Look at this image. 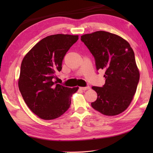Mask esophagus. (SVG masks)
<instances>
[{
  "mask_svg": "<svg viewBox=\"0 0 153 153\" xmlns=\"http://www.w3.org/2000/svg\"><path fill=\"white\" fill-rule=\"evenodd\" d=\"M79 89H81L82 90H86L90 89V86H86V87H79Z\"/></svg>",
  "mask_w": 153,
  "mask_h": 153,
  "instance_id": "34e87169",
  "label": "esophagus"
}]
</instances>
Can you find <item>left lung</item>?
<instances>
[{
	"label": "left lung",
	"mask_w": 153,
	"mask_h": 153,
	"mask_svg": "<svg viewBox=\"0 0 153 153\" xmlns=\"http://www.w3.org/2000/svg\"><path fill=\"white\" fill-rule=\"evenodd\" d=\"M94 57L97 70L105 69V84L93 86L97 99L93 108L105 115L123 112L131 103L138 86L140 73L129 44L114 33L98 31L81 36Z\"/></svg>",
	"instance_id": "1"
}]
</instances>
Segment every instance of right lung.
<instances>
[{
    "instance_id": "right-lung-1",
    "label": "right lung",
    "mask_w": 153,
    "mask_h": 153,
    "mask_svg": "<svg viewBox=\"0 0 153 153\" xmlns=\"http://www.w3.org/2000/svg\"><path fill=\"white\" fill-rule=\"evenodd\" d=\"M78 36L55 34L38 42L23 59L18 82L27 107L40 118L54 120L68 110L78 87H65L55 82L67 52Z\"/></svg>"
}]
</instances>
